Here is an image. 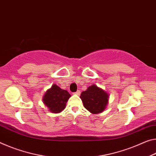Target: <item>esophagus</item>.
I'll use <instances>...</instances> for the list:
<instances>
[{
	"label": "esophagus",
	"instance_id": "34e87169",
	"mask_svg": "<svg viewBox=\"0 0 156 156\" xmlns=\"http://www.w3.org/2000/svg\"><path fill=\"white\" fill-rule=\"evenodd\" d=\"M73 94L75 95H80V90H78L77 91H76V92H74Z\"/></svg>",
	"mask_w": 156,
	"mask_h": 156
}]
</instances>
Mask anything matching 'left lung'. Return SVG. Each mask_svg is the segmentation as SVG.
Wrapping results in <instances>:
<instances>
[{
  "mask_svg": "<svg viewBox=\"0 0 156 156\" xmlns=\"http://www.w3.org/2000/svg\"><path fill=\"white\" fill-rule=\"evenodd\" d=\"M83 105L89 112L97 115L105 110L109 101V94L97 85H92L81 93Z\"/></svg>",
  "mask_w": 156,
  "mask_h": 156,
  "instance_id": "1",
  "label": "left lung"
}]
</instances>
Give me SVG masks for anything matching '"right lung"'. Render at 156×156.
Returning a JSON list of instances; mask_svg holds the SVG:
<instances>
[{"label": "right lung", "instance_id": "add662e5", "mask_svg": "<svg viewBox=\"0 0 156 156\" xmlns=\"http://www.w3.org/2000/svg\"><path fill=\"white\" fill-rule=\"evenodd\" d=\"M71 94L66 90H62L56 84L47 90L42 98L45 105L52 113H60L66 108V103Z\"/></svg>", "mask_w": 156, "mask_h": 156}]
</instances>
